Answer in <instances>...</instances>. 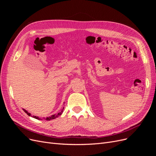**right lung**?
Wrapping results in <instances>:
<instances>
[{
    "label": "right lung",
    "mask_w": 156,
    "mask_h": 156,
    "mask_svg": "<svg viewBox=\"0 0 156 156\" xmlns=\"http://www.w3.org/2000/svg\"><path fill=\"white\" fill-rule=\"evenodd\" d=\"M23 110L25 111V112H26L27 114L29 115V116H31V114L30 112H28L27 110L24 109V108H23ZM63 110H64V107L62 110H61L60 112H59L58 113H57V114H55V115H51V116H49V117H47V118H43V119H40V118H39L38 116H32L33 118H34V119H37V120H43V119H45L46 120H53V119H55L56 118H57L58 116H59L60 115H62V113L63 112Z\"/></svg>",
    "instance_id": "add662e5"
}]
</instances>
